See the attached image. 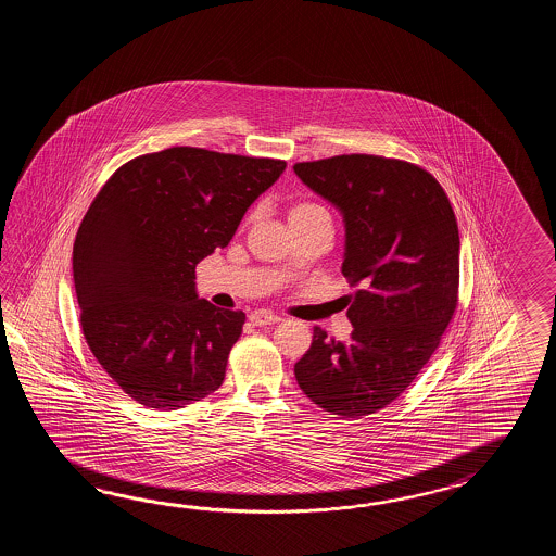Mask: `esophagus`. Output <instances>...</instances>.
I'll list each match as a JSON object with an SVG mask.
<instances>
[{
  "mask_svg": "<svg viewBox=\"0 0 556 556\" xmlns=\"http://www.w3.org/2000/svg\"><path fill=\"white\" fill-rule=\"evenodd\" d=\"M250 321H252L254 326H270V324L280 321V318H278L276 314H273V312L256 309V312H252V314H250Z\"/></svg>",
  "mask_w": 556,
  "mask_h": 556,
  "instance_id": "esophagus-1",
  "label": "esophagus"
}]
</instances>
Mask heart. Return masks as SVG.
I'll return each mask as SVG.
<instances>
[{"label":"heart","mask_w":556,"mask_h":556,"mask_svg":"<svg viewBox=\"0 0 556 556\" xmlns=\"http://www.w3.org/2000/svg\"><path fill=\"white\" fill-rule=\"evenodd\" d=\"M326 213L319 204L316 202H298L292 206V211H290V220L292 218H307V216H314V214Z\"/></svg>","instance_id":"1"}]
</instances>
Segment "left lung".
Masks as SVG:
<instances>
[{"label":"left lung","instance_id":"obj_1","mask_svg":"<svg viewBox=\"0 0 556 556\" xmlns=\"http://www.w3.org/2000/svg\"><path fill=\"white\" fill-rule=\"evenodd\" d=\"M345 226L348 342L314 328L295 362L300 390L342 417L376 414L414 381L450 326L459 290V230L445 190L419 166L374 154L294 165Z\"/></svg>","mask_w":556,"mask_h":556}]
</instances>
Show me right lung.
<instances>
[{"mask_svg":"<svg viewBox=\"0 0 556 556\" xmlns=\"http://www.w3.org/2000/svg\"><path fill=\"white\" fill-rule=\"evenodd\" d=\"M283 161L173 147L121 166L73 244L81 326L121 390L161 412L218 390L244 312L199 298L194 268L235 237Z\"/></svg>","mask_w":556,"mask_h":556,"instance_id":"1","label":"right lung"}]
</instances>
